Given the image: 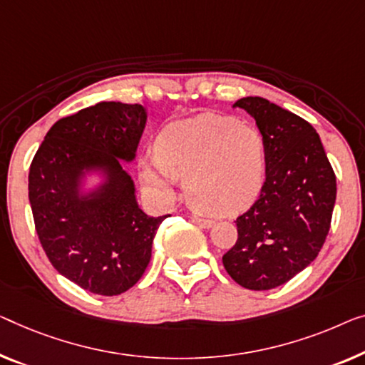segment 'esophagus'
I'll use <instances>...</instances> for the list:
<instances>
[{
	"label": "esophagus",
	"mask_w": 365,
	"mask_h": 365,
	"mask_svg": "<svg viewBox=\"0 0 365 365\" xmlns=\"http://www.w3.org/2000/svg\"><path fill=\"white\" fill-rule=\"evenodd\" d=\"M192 221L195 222V225H198L200 227H211V226H213V221L208 220V217H201V216H197V215L192 216Z\"/></svg>",
	"instance_id": "34e87169"
}]
</instances>
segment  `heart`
Wrapping results in <instances>:
<instances>
[{"instance_id":"obj_1","label":"heart","mask_w":365,"mask_h":365,"mask_svg":"<svg viewBox=\"0 0 365 365\" xmlns=\"http://www.w3.org/2000/svg\"><path fill=\"white\" fill-rule=\"evenodd\" d=\"M267 150L262 135L236 119L200 114L168 124L155 152L140 159V180L162 200L175 197L178 177L195 208L231 216L251 206L262 192Z\"/></svg>"}]
</instances>
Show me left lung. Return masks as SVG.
<instances>
[{
    "label": "left lung",
    "instance_id": "1",
    "mask_svg": "<svg viewBox=\"0 0 365 365\" xmlns=\"http://www.w3.org/2000/svg\"><path fill=\"white\" fill-rule=\"evenodd\" d=\"M255 119L267 150L259 198L236 220L237 241L222 255L231 279L270 290L317 259L328 236L336 175L314 128L275 103L246 96L235 103Z\"/></svg>",
    "mask_w": 365,
    "mask_h": 365
}]
</instances>
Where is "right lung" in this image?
I'll list each match as a JSON object with an SVG mask.
<instances>
[{
	"mask_svg": "<svg viewBox=\"0 0 365 365\" xmlns=\"http://www.w3.org/2000/svg\"><path fill=\"white\" fill-rule=\"evenodd\" d=\"M148 123L143 105L101 101L48 129L29 170L37 236L58 274L96 295L129 290L148 269L157 227L168 216L139 208L133 162ZM102 182L84 190L86 177Z\"/></svg>",
	"mask_w": 365,
	"mask_h": 365,
	"instance_id": "add662e5",
	"label": "right lung"
}]
</instances>
